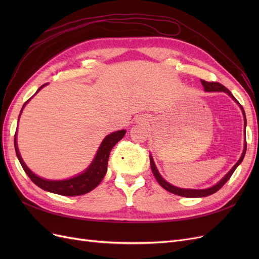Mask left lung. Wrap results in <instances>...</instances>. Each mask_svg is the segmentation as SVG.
<instances>
[{
    "mask_svg": "<svg viewBox=\"0 0 259 259\" xmlns=\"http://www.w3.org/2000/svg\"><path fill=\"white\" fill-rule=\"evenodd\" d=\"M201 83L203 85V88H204V91L205 92H225L228 94V95L236 101L237 104H239V101L233 97V95L231 94V92L226 89L225 86L221 83L218 82H206L204 80H201ZM239 106L241 107V110H242V113H243V116H244V126H246V117H245V112H244V109L242 108V106L239 104ZM245 152H246V139L244 140V149H243V152H242V155L241 158L239 159V161L234 164V166L228 171V173L226 174V176H224V178L221 180V182H218L216 185H214L213 187L210 188H207V189H184V188H178V187H175L173 185L168 184L165 179H163L162 176L160 175V173L158 171V168H156L155 164L153 162V159L152 156L150 155V166H151V169H152V173L155 177V179L158 180V183L160 184V186H162L164 189L174 193V194H177V195H180V197H186V198H202V197H207V195H210L215 193L216 191H218L221 188L228 182L229 178L231 177V175L233 174V171L236 170V168L240 165L241 162L243 161V159H244V155H245Z\"/></svg>",
    "mask_w": 259,
    "mask_h": 259,
    "instance_id": "1",
    "label": "left lung"
}]
</instances>
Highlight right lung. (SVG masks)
Here are the masks:
<instances>
[{
	"label": "right lung",
	"mask_w": 259,
	"mask_h": 259,
	"mask_svg": "<svg viewBox=\"0 0 259 259\" xmlns=\"http://www.w3.org/2000/svg\"><path fill=\"white\" fill-rule=\"evenodd\" d=\"M46 84H43L41 88L36 91V93L41 89H43ZM30 99L26 101L25 105L22 106V109L28 104V101ZM125 133H126V131L121 130V131L111 133V134L106 136V138L103 140V143H101V145L99 146L98 151L95 155V159L93 160L91 165L80 175H76L72 178L65 179V180H50V179H44L36 176L28 168L25 162H23V160L21 159V155L19 153L18 147H17V137H16L17 133L15 134V137H14V145H15V150H16L17 158L21 164L23 170L26 171V174L29 176V178L32 180L37 187H40L41 189L49 192H53L60 195H66V197H75V195H82L92 191L94 188H96L101 183V180L104 179L106 175L109 154H110L111 149L115 146L117 142H120V140L124 137Z\"/></svg>",
	"instance_id": "add662e5"
}]
</instances>
